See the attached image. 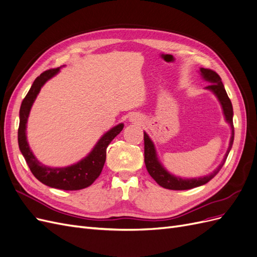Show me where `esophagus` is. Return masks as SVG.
<instances>
[{"mask_svg":"<svg viewBox=\"0 0 257 257\" xmlns=\"http://www.w3.org/2000/svg\"><path fill=\"white\" fill-rule=\"evenodd\" d=\"M131 121L132 122H139V119L137 118V116L133 115V116H131Z\"/></svg>","mask_w":257,"mask_h":257,"instance_id":"1","label":"esophagus"}]
</instances>
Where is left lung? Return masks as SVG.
Returning <instances> with one entry per match:
<instances>
[{"instance_id": "8db88e82", "label": "left lung", "mask_w": 257, "mask_h": 257, "mask_svg": "<svg viewBox=\"0 0 257 257\" xmlns=\"http://www.w3.org/2000/svg\"><path fill=\"white\" fill-rule=\"evenodd\" d=\"M200 75L203 76V78L207 81L210 82L208 87H206L207 90L212 91L215 96L219 99V102L222 106L223 113L225 116V120L229 123L230 130H231V136H230V141H229V146L228 149L224 155V159L222 161L221 164L219 165L215 170H213V173L209 174L205 177H200V178H192V179H183L180 177H176L168 173L167 170L164 168L161 164V162L158 159V154L157 151H155L154 145L150 137L148 136L146 132H144V141H145V164L147 167L148 173L154 179L155 181L159 185H161L162 188H165L168 190H190L193 188H197V186L204 185L207 182H209L211 179L220 172V169L223 167L225 161H226L228 153L232 147V143H234V136H235V131H234V123H232V115H234V111H232V105L230 99L227 95L226 91H225L224 84L222 83L221 77L217 75L212 69L209 68H200Z\"/></svg>"}]
</instances>
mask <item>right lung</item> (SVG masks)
<instances>
[{"mask_svg": "<svg viewBox=\"0 0 257 257\" xmlns=\"http://www.w3.org/2000/svg\"><path fill=\"white\" fill-rule=\"evenodd\" d=\"M60 71V67L52 68L42 73L34 80L32 87L26 97L23 98L20 107V122L18 128V144L19 149L26 159L27 164L34 177L42 183L50 186V188L64 190V191H77L88 188L94 182L100 175L106 161V149L112 139L123 130L124 124L120 123L107 132L99 139L93 150L81 161L74 165L67 167H48L38 162L31 151L27 141V122L36 96L40 93L45 82L49 80Z\"/></svg>", "mask_w": 257, "mask_h": 257, "instance_id": "right-lung-1", "label": "right lung"}]
</instances>
